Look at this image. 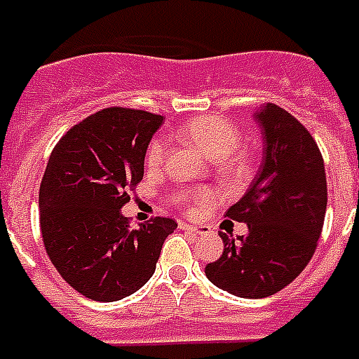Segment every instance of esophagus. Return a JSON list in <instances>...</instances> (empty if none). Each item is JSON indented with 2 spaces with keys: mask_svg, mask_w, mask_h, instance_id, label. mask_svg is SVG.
<instances>
[{
  "mask_svg": "<svg viewBox=\"0 0 359 359\" xmlns=\"http://www.w3.org/2000/svg\"><path fill=\"white\" fill-rule=\"evenodd\" d=\"M180 230H187L192 233H205L207 226H198V224H188V222H180Z\"/></svg>",
  "mask_w": 359,
  "mask_h": 359,
  "instance_id": "esophagus-1",
  "label": "esophagus"
}]
</instances>
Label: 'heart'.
Wrapping results in <instances>:
<instances>
[{
  "label": "heart",
  "mask_w": 359,
  "mask_h": 359,
  "mask_svg": "<svg viewBox=\"0 0 359 359\" xmlns=\"http://www.w3.org/2000/svg\"><path fill=\"white\" fill-rule=\"evenodd\" d=\"M180 133L184 139L200 146L209 158L222 159V161H226L228 156L240 144L238 127L220 116H200L190 119L180 127ZM163 158H165V140L156 137L146 148V165L150 169H158L163 163ZM205 198L207 192L201 188H194L187 194L188 201H203Z\"/></svg>",
  "instance_id": "b5f03b06"
}]
</instances>
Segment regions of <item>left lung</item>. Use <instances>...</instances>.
I'll use <instances>...</instances> for the list:
<instances>
[{
    "label": "left lung",
    "mask_w": 359,
    "mask_h": 359,
    "mask_svg": "<svg viewBox=\"0 0 359 359\" xmlns=\"http://www.w3.org/2000/svg\"><path fill=\"white\" fill-rule=\"evenodd\" d=\"M255 119L264 137V158L251 187L226 211L247 233L220 232L224 251L205 266L207 280L243 299L278 293L301 274L320 240L327 180L316 140L278 104L261 106Z\"/></svg>",
    "instance_id": "8db88e82"
}]
</instances>
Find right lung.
Returning <instances> with one entry per match:
<instances>
[{
  "instance_id": "obj_1",
  "label": "right lung",
  "mask_w": 359,
  "mask_h": 359,
  "mask_svg": "<svg viewBox=\"0 0 359 359\" xmlns=\"http://www.w3.org/2000/svg\"><path fill=\"white\" fill-rule=\"evenodd\" d=\"M161 121L144 110L106 108L53 148L39 187L41 238L58 274L87 299L112 302L139 291L177 228L167 217L131 228L121 215Z\"/></svg>"
}]
</instances>
